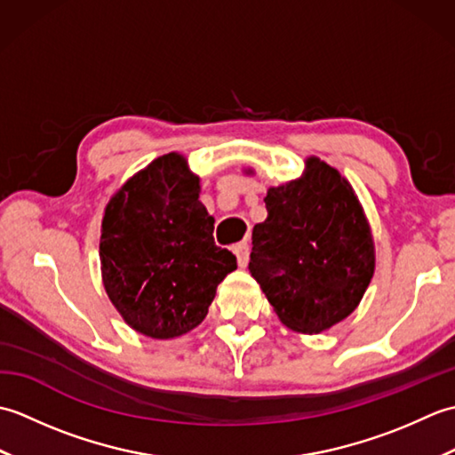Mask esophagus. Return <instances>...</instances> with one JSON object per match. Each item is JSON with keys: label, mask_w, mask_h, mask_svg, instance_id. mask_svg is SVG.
<instances>
[{"label": "esophagus", "mask_w": 455, "mask_h": 455, "mask_svg": "<svg viewBox=\"0 0 455 455\" xmlns=\"http://www.w3.org/2000/svg\"><path fill=\"white\" fill-rule=\"evenodd\" d=\"M233 252L236 254L238 266H240V267H246V266H248V259H250V246H248V243H238V244H235Z\"/></svg>", "instance_id": "esophagus-1"}]
</instances>
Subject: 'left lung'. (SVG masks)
Instances as JSON below:
<instances>
[{
    "instance_id": "8db88e82",
    "label": "left lung",
    "mask_w": 455,
    "mask_h": 455,
    "mask_svg": "<svg viewBox=\"0 0 455 455\" xmlns=\"http://www.w3.org/2000/svg\"><path fill=\"white\" fill-rule=\"evenodd\" d=\"M267 219L252 233L250 274L279 321L318 334L344 321L371 282L370 225L338 170L307 160L305 178L269 188Z\"/></svg>"
}]
</instances>
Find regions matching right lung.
<instances>
[{"label":"right lung","mask_w":455,"mask_h":455,"mask_svg":"<svg viewBox=\"0 0 455 455\" xmlns=\"http://www.w3.org/2000/svg\"><path fill=\"white\" fill-rule=\"evenodd\" d=\"M212 230L199 178L180 154L156 158L115 193L101 225V274L134 331L168 340L201 324L217 285L236 269Z\"/></svg>","instance_id":"add662e5"}]
</instances>
